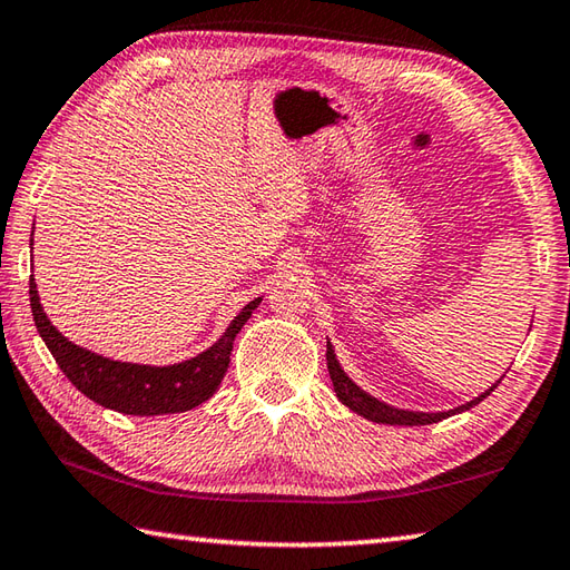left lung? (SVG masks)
I'll return each instance as SVG.
<instances>
[{"label":"left lung","instance_id":"obj_1","mask_svg":"<svg viewBox=\"0 0 570 570\" xmlns=\"http://www.w3.org/2000/svg\"><path fill=\"white\" fill-rule=\"evenodd\" d=\"M326 363H328V373H331V381H333V390H336V395H338L341 403H343L345 407H351L353 412H358L361 417L377 422V425H405V428H412V425H432V422H440V420H444V417L456 415V412H464V410H470V407L479 405V403H482V400H484L489 393H492V390L501 383V377H504V375H501L499 381H497L492 387H487L482 395H476L474 400H470V403H464V405L454 407V410H444V412H417V410H403V407L387 405V403H383V400H377V397H373L371 393H365V390H363L361 385H355V383L351 381V377H348V373H345L343 367H341V363H338V358H336V351H333V343H331V341H326Z\"/></svg>","mask_w":570,"mask_h":570}]
</instances>
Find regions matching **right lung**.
I'll return each mask as SVG.
<instances>
[{
    "instance_id": "add662e5",
    "label": "right lung",
    "mask_w": 570,
    "mask_h": 570,
    "mask_svg": "<svg viewBox=\"0 0 570 570\" xmlns=\"http://www.w3.org/2000/svg\"><path fill=\"white\" fill-rule=\"evenodd\" d=\"M29 298L39 336L47 343L53 361L59 363L71 385H76V390H81L88 400H94L98 405L138 417L173 415V412L193 410L215 395L222 377L227 373L234 338H237L244 323L249 321L254 308L262 304V296L249 301L232 318L217 343L197 353L195 358L173 365H142L106 358V355H98L61 336V331L43 314L33 274L29 276Z\"/></svg>"
}]
</instances>
